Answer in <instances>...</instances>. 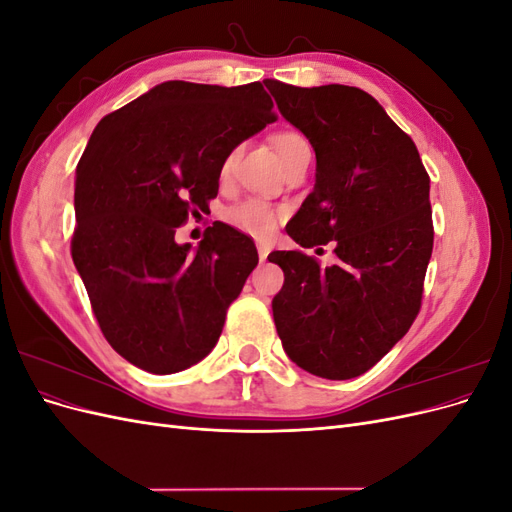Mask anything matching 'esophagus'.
<instances>
[{"label": "esophagus", "mask_w": 512, "mask_h": 512, "mask_svg": "<svg viewBox=\"0 0 512 512\" xmlns=\"http://www.w3.org/2000/svg\"><path fill=\"white\" fill-rule=\"evenodd\" d=\"M269 252H271V245L269 243H258V256H260V260H267Z\"/></svg>", "instance_id": "esophagus-1"}]
</instances>
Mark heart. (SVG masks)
Returning <instances> with one entry per match:
<instances>
[{
	"label": "heart",
	"instance_id": "1",
	"mask_svg": "<svg viewBox=\"0 0 512 512\" xmlns=\"http://www.w3.org/2000/svg\"><path fill=\"white\" fill-rule=\"evenodd\" d=\"M271 145L280 162L290 158L294 151L309 147L305 138L292 130L275 132L271 136ZM228 222L237 230L245 232V235L265 239L275 228V211L267 203H262V200H245V203L228 209Z\"/></svg>",
	"mask_w": 512,
	"mask_h": 512
}]
</instances>
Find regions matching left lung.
<instances>
[{
  "mask_svg": "<svg viewBox=\"0 0 512 512\" xmlns=\"http://www.w3.org/2000/svg\"><path fill=\"white\" fill-rule=\"evenodd\" d=\"M316 151V183L286 226L301 247L335 241L337 262L273 252L284 286L273 320L292 363L327 380L365 374L421 309L433 247L429 175L376 98L348 85L265 81Z\"/></svg>",
  "mask_w": 512,
  "mask_h": 512,
  "instance_id": "obj_1",
  "label": "left lung"
}]
</instances>
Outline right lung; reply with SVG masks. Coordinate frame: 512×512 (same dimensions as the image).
<instances>
[{
    "mask_svg": "<svg viewBox=\"0 0 512 512\" xmlns=\"http://www.w3.org/2000/svg\"><path fill=\"white\" fill-rule=\"evenodd\" d=\"M271 108L260 83L166 81L91 134L76 166L72 260L106 342L138 369L175 374L218 344L256 245L224 222L196 247L175 232L218 196L226 158L275 121Z\"/></svg>",
    "mask_w": 512,
    "mask_h": 512,
    "instance_id": "right-lung-1",
    "label": "right lung"
}]
</instances>
